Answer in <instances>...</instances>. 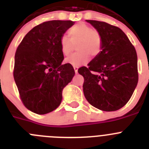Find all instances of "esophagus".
Masks as SVG:
<instances>
[{"instance_id":"34e87169","label":"esophagus","mask_w":149,"mask_h":149,"mask_svg":"<svg viewBox=\"0 0 149 149\" xmlns=\"http://www.w3.org/2000/svg\"><path fill=\"white\" fill-rule=\"evenodd\" d=\"M74 72L75 73H77V71H78V66H74Z\"/></svg>"}]
</instances>
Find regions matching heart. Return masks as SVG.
<instances>
[{"label": "heart", "mask_w": 149, "mask_h": 149, "mask_svg": "<svg viewBox=\"0 0 149 149\" xmlns=\"http://www.w3.org/2000/svg\"><path fill=\"white\" fill-rule=\"evenodd\" d=\"M68 36L63 35L60 40L61 52L64 56L71 54L73 44L76 46L77 53L74 54L65 59V63L79 66L87 63L89 55L93 57L98 56L102 50V37L98 30L84 23H79L68 30Z\"/></svg>", "instance_id": "b5f03b06"}]
</instances>
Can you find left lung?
<instances>
[{
	"label": "left lung",
	"instance_id": "obj_1",
	"mask_svg": "<svg viewBox=\"0 0 149 149\" xmlns=\"http://www.w3.org/2000/svg\"><path fill=\"white\" fill-rule=\"evenodd\" d=\"M102 37L98 56L83 66L85 98L91 105L103 111H116L132 96L138 83L137 55L125 33L106 22L86 20Z\"/></svg>",
	"mask_w": 149,
	"mask_h": 149
}]
</instances>
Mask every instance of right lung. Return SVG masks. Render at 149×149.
Returning <instances> with one entry per match:
<instances>
[{
    "label": "right lung",
    "instance_id": "add662e5",
    "mask_svg": "<svg viewBox=\"0 0 149 149\" xmlns=\"http://www.w3.org/2000/svg\"><path fill=\"white\" fill-rule=\"evenodd\" d=\"M74 24L72 21L43 22L29 31L17 48L14 80L23 104L35 113L56 110L63 89L74 76L72 65H62L60 45L61 37Z\"/></svg>",
    "mask_w": 149,
    "mask_h": 149
}]
</instances>
